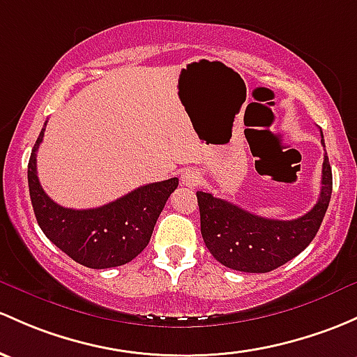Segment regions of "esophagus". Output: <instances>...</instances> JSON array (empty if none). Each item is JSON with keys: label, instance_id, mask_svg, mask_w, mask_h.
<instances>
[{"label": "esophagus", "instance_id": "1", "mask_svg": "<svg viewBox=\"0 0 357 357\" xmlns=\"http://www.w3.org/2000/svg\"><path fill=\"white\" fill-rule=\"evenodd\" d=\"M181 183L186 188H197L202 183V172L197 169L188 167L181 172Z\"/></svg>", "mask_w": 357, "mask_h": 357}]
</instances>
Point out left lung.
<instances>
[{
	"label": "left lung",
	"instance_id": "obj_1",
	"mask_svg": "<svg viewBox=\"0 0 357 357\" xmlns=\"http://www.w3.org/2000/svg\"><path fill=\"white\" fill-rule=\"evenodd\" d=\"M330 197L332 167L327 155L321 169L320 198L310 212L298 219H265L231 202L197 191L202 238L213 258L224 267L248 273L270 272L298 257L313 241L328 208Z\"/></svg>",
	"mask_w": 357,
	"mask_h": 357
}]
</instances>
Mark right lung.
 Wrapping results in <instances>:
<instances>
[{
    "instance_id": "obj_1",
    "label": "right lung",
    "mask_w": 357,
    "mask_h": 357,
    "mask_svg": "<svg viewBox=\"0 0 357 357\" xmlns=\"http://www.w3.org/2000/svg\"><path fill=\"white\" fill-rule=\"evenodd\" d=\"M39 133L29 160V191L39 227L51 243L77 264L89 268H111L125 265L145 250L153 226L167 198L178 188V178L150 183L125 197L97 208H65L52 202L37 178Z\"/></svg>"
}]
</instances>
